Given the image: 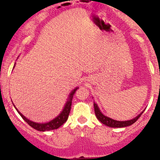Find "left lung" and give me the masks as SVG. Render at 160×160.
<instances>
[{
    "label": "left lung",
    "instance_id": "8db88e82",
    "mask_svg": "<svg viewBox=\"0 0 160 160\" xmlns=\"http://www.w3.org/2000/svg\"><path fill=\"white\" fill-rule=\"evenodd\" d=\"M94 113H95V115L96 117H97L98 120L100 121L102 123H104V125H106V126L110 127V128H125V127L130 126V125H132L133 123H134L135 122L140 118V117L141 116L142 113H143L142 112L141 114H140L138 116L136 117V118H133V120H130V121H118L104 116V115L101 112L98 107V105L94 102Z\"/></svg>",
    "mask_w": 160,
    "mask_h": 160
}]
</instances>
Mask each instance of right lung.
Masks as SVG:
<instances>
[{
  "label": "right lung",
  "mask_w": 160,
  "mask_h": 160,
  "mask_svg": "<svg viewBox=\"0 0 160 160\" xmlns=\"http://www.w3.org/2000/svg\"><path fill=\"white\" fill-rule=\"evenodd\" d=\"M78 88H75L72 92H71L69 95V98H68V101L66 102V105H65L64 109L62 110V111L61 112L59 116L56 117L55 119L52 120L51 121L48 122V123H35V122H32L30 120H28L27 118H26L21 113H20L18 111V110H16L18 111V112L20 114V116L22 117L24 121L30 125V127H32V128H34L35 130H39V131H49V130H55V129L59 128V127H61L63 123L66 122L67 120H68V115H69L70 111H71V106H72V98H73V94H75V91L78 89ZM15 107V106H14Z\"/></svg>",
  "instance_id": "right-lung-1"
}]
</instances>
